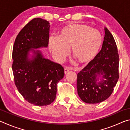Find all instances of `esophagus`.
Masks as SVG:
<instances>
[{"instance_id": "obj_1", "label": "esophagus", "mask_w": 130, "mask_h": 130, "mask_svg": "<svg viewBox=\"0 0 130 130\" xmlns=\"http://www.w3.org/2000/svg\"><path fill=\"white\" fill-rule=\"evenodd\" d=\"M69 72V70L68 69V68H65V69H64V73H65V74H67Z\"/></svg>"}]
</instances>
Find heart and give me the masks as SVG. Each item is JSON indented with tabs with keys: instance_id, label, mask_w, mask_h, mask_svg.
Returning a JSON list of instances; mask_svg holds the SVG:
<instances>
[{
	"instance_id": "obj_1",
	"label": "heart",
	"mask_w": 130,
	"mask_h": 130,
	"mask_svg": "<svg viewBox=\"0 0 130 130\" xmlns=\"http://www.w3.org/2000/svg\"><path fill=\"white\" fill-rule=\"evenodd\" d=\"M102 43V36L98 30L85 24H71L61 28L58 37H50L49 47L58 61L64 60L70 47L73 57L84 64L93 60Z\"/></svg>"
}]
</instances>
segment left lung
<instances>
[{"label":"left lung","instance_id":"left-lung-1","mask_svg":"<svg viewBox=\"0 0 130 130\" xmlns=\"http://www.w3.org/2000/svg\"><path fill=\"white\" fill-rule=\"evenodd\" d=\"M102 50L86 67L77 74V89L84 102L96 104L107 99L117 83L119 57L117 46L112 34L105 27ZM103 79L96 82L98 76Z\"/></svg>","mask_w":130,"mask_h":130}]
</instances>
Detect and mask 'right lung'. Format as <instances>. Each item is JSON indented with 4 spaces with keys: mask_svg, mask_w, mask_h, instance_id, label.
Instances as JSON below:
<instances>
[{
    "mask_svg": "<svg viewBox=\"0 0 130 130\" xmlns=\"http://www.w3.org/2000/svg\"><path fill=\"white\" fill-rule=\"evenodd\" d=\"M49 22L39 18L30 21L17 36L12 50V69L14 82L24 99L35 105L43 106L54 101L57 85L64 76L60 64L43 57L39 50L49 43Z\"/></svg>",
    "mask_w": 130,
    "mask_h": 130,
    "instance_id": "1",
    "label": "right lung"
}]
</instances>
